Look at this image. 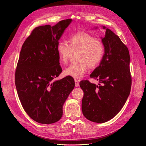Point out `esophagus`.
I'll list each match as a JSON object with an SVG mask.
<instances>
[{
    "instance_id": "1",
    "label": "esophagus",
    "mask_w": 146,
    "mask_h": 146,
    "mask_svg": "<svg viewBox=\"0 0 146 146\" xmlns=\"http://www.w3.org/2000/svg\"><path fill=\"white\" fill-rule=\"evenodd\" d=\"M74 81H75V85H76V87H78L79 86H80V85H79V82L77 80H76H76H75Z\"/></svg>"
}]
</instances>
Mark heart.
<instances>
[{
	"label": "heart",
	"instance_id": "heart-1",
	"mask_svg": "<svg viewBox=\"0 0 146 146\" xmlns=\"http://www.w3.org/2000/svg\"><path fill=\"white\" fill-rule=\"evenodd\" d=\"M68 42L69 45L59 42L56 48L59 60L64 64L68 63L73 52L78 51L76 56L78 61L70 64L64 69V74L66 76L80 78L86 72L88 66L94 68L103 58V43L90 33L77 32L69 38Z\"/></svg>",
	"mask_w": 146,
	"mask_h": 146
}]
</instances>
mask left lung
I'll use <instances>...</instances> for the list:
<instances>
[{"label": "left lung", "mask_w": 146, "mask_h": 146, "mask_svg": "<svg viewBox=\"0 0 146 146\" xmlns=\"http://www.w3.org/2000/svg\"><path fill=\"white\" fill-rule=\"evenodd\" d=\"M97 28V27H96ZM105 29L102 38L104 54L100 64L90 75L98 85L88 80L80 82L84 92L82 113L96 123L107 122L121 111L129 97L131 85L129 49L111 30Z\"/></svg>", "instance_id": "left-lung-1"}]
</instances>
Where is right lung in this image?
Wrapping results in <instances>:
<instances>
[{"instance_id": "right-lung-1", "label": "right lung", "mask_w": 146, "mask_h": 146, "mask_svg": "<svg viewBox=\"0 0 146 146\" xmlns=\"http://www.w3.org/2000/svg\"><path fill=\"white\" fill-rule=\"evenodd\" d=\"M72 20L36 27L24 41L15 72V85L25 111L43 124L58 121L75 82L67 76L54 80L62 72L56 46Z\"/></svg>"}]
</instances>
